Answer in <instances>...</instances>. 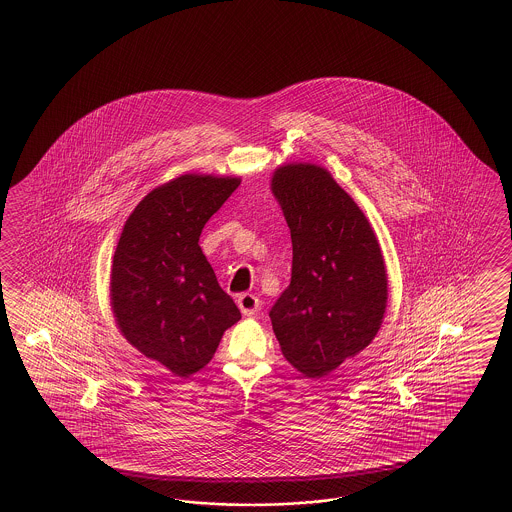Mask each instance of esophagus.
Segmentation results:
<instances>
[{"label": "esophagus", "mask_w": 512, "mask_h": 512, "mask_svg": "<svg viewBox=\"0 0 512 512\" xmlns=\"http://www.w3.org/2000/svg\"><path fill=\"white\" fill-rule=\"evenodd\" d=\"M238 308L240 311L244 313V315H248V317H253V315H257V311H259V306H261V302H259V298L255 295H251V293H244V295L238 296Z\"/></svg>", "instance_id": "esophagus-1"}]
</instances>
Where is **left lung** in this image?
Wrapping results in <instances>:
<instances>
[{
    "label": "left lung",
    "mask_w": 512,
    "mask_h": 512,
    "mask_svg": "<svg viewBox=\"0 0 512 512\" xmlns=\"http://www.w3.org/2000/svg\"><path fill=\"white\" fill-rule=\"evenodd\" d=\"M272 195L291 229V285L270 311L285 360L321 379L357 357L383 325L387 264L370 219L315 163H283Z\"/></svg>",
    "instance_id": "1"
}]
</instances>
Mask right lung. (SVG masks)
<instances>
[{
  "label": "right lung",
  "mask_w": 512,
  "mask_h": 512,
  "mask_svg": "<svg viewBox=\"0 0 512 512\" xmlns=\"http://www.w3.org/2000/svg\"><path fill=\"white\" fill-rule=\"evenodd\" d=\"M240 176L187 172L152 189L125 221L110 266L116 328L144 357L187 379L240 321L199 238Z\"/></svg>",
  "instance_id": "obj_1"
}]
</instances>
